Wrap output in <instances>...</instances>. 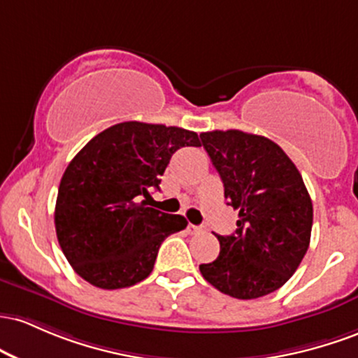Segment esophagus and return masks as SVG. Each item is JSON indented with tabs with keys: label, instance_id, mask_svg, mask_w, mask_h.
Returning a JSON list of instances; mask_svg holds the SVG:
<instances>
[{
	"label": "esophagus",
	"instance_id": "34e87169",
	"mask_svg": "<svg viewBox=\"0 0 358 358\" xmlns=\"http://www.w3.org/2000/svg\"><path fill=\"white\" fill-rule=\"evenodd\" d=\"M187 231L191 233V235H198V233L203 231V228L198 227V224H187Z\"/></svg>",
	"mask_w": 358,
	"mask_h": 358
}]
</instances>
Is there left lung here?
Returning <instances> with one entry per match:
<instances>
[{
    "label": "left lung",
    "mask_w": 358,
    "mask_h": 358,
    "mask_svg": "<svg viewBox=\"0 0 358 358\" xmlns=\"http://www.w3.org/2000/svg\"><path fill=\"white\" fill-rule=\"evenodd\" d=\"M238 211L233 235H218L220 255L201 264L204 279L223 294L255 299L291 279L311 238L313 203L298 167L272 140L240 130L201 134Z\"/></svg>",
    "instance_id": "obj_1"
}]
</instances>
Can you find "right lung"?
<instances>
[{
	"instance_id": "right-lung-1",
	"label": "right lung",
	"mask_w": 358,
	"mask_h": 358,
	"mask_svg": "<svg viewBox=\"0 0 358 358\" xmlns=\"http://www.w3.org/2000/svg\"><path fill=\"white\" fill-rule=\"evenodd\" d=\"M196 131L125 122L91 138L60 179L55 231L76 274L99 289L130 287L150 275L160 243L187 227L180 215L147 208L152 187Z\"/></svg>"
}]
</instances>
